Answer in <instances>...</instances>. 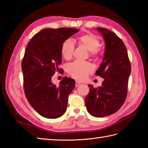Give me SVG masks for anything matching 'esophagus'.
Masks as SVG:
<instances>
[{
  "instance_id": "34e87169",
  "label": "esophagus",
  "mask_w": 148,
  "mask_h": 148,
  "mask_svg": "<svg viewBox=\"0 0 148 148\" xmlns=\"http://www.w3.org/2000/svg\"><path fill=\"white\" fill-rule=\"evenodd\" d=\"M81 84V83H79V82H78V81H76V87L78 86H79Z\"/></svg>"
}]
</instances>
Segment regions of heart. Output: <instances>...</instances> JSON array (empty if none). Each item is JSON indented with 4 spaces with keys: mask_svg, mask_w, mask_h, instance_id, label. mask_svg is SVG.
Instances as JSON below:
<instances>
[{
    "mask_svg": "<svg viewBox=\"0 0 148 148\" xmlns=\"http://www.w3.org/2000/svg\"><path fill=\"white\" fill-rule=\"evenodd\" d=\"M79 44L83 45L89 50L90 55L93 58H98L101 55L102 49L100 48V39L96 35L92 33H87L81 35L77 38ZM74 43L71 39L64 40L61 48V53L66 60H71L74 50ZM94 70L92 64L86 62L75 61L69 64L67 67L68 74L74 79L82 81L86 79Z\"/></svg>",
    "mask_w": 148,
    "mask_h": 148,
    "instance_id": "1",
    "label": "heart"
}]
</instances>
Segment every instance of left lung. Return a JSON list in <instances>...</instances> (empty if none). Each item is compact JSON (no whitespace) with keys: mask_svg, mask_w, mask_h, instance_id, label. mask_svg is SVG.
Instances as JSON below:
<instances>
[{"mask_svg":"<svg viewBox=\"0 0 148 148\" xmlns=\"http://www.w3.org/2000/svg\"><path fill=\"white\" fill-rule=\"evenodd\" d=\"M97 29L103 37L106 49L95 74L104 80L102 86L96 88L89 84L90 92L85 99V104L90 114L101 118L118 111L124 103L131 65L122 40L111 30L101 27Z\"/></svg>","mask_w":148,"mask_h":148,"instance_id":"obj_1","label":"left lung"}]
</instances>
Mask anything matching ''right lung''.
Wrapping results in <instances>:
<instances>
[{
  "label": "right lung",
  "mask_w": 148,
  "mask_h": 148,
  "mask_svg": "<svg viewBox=\"0 0 148 148\" xmlns=\"http://www.w3.org/2000/svg\"><path fill=\"white\" fill-rule=\"evenodd\" d=\"M78 31L65 27L43 29L33 36L25 51L21 63L25 94L31 106L43 117L57 118L67 109L75 81L65 77L56 86L51 83V77L62 64V43Z\"/></svg>",
  "instance_id": "add662e5"
}]
</instances>
